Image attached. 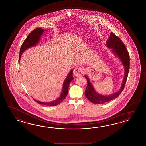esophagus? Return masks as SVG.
<instances>
[{
  "mask_svg": "<svg viewBox=\"0 0 146 146\" xmlns=\"http://www.w3.org/2000/svg\"><path fill=\"white\" fill-rule=\"evenodd\" d=\"M83 74V69L80 67H77L74 69V74L75 76H80Z\"/></svg>",
  "mask_w": 146,
  "mask_h": 146,
  "instance_id": "esophagus-1",
  "label": "esophagus"
}]
</instances>
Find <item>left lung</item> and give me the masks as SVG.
<instances>
[{
    "label": "left lung",
    "mask_w": 146,
    "mask_h": 146,
    "mask_svg": "<svg viewBox=\"0 0 146 146\" xmlns=\"http://www.w3.org/2000/svg\"><path fill=\"white\" fill-rule=\"evenodd\" d=\"M106 45L109 48L112 49V52L121 60L125 69V76L119 90H118L117 92L110 96H103L96 92L94 89L92 84H91L88 77L86 75L84 76L87 80V86L84 92L85 96L91 102L96 104H103L111 101L119 96L124 89L129 70V54L127 52L126 48L121 40L113 32H111L109 40L106 41Z\"/></svg>",
    "instance_id": "8db88e82"
}]
</instances>
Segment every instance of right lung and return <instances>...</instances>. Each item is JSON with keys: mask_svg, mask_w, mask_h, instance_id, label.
Wrapping results in <instances>:
<instances>
[{"mask_svg": "<svg viewBox=\"0 0 146 146\" xmlns=\"http://www.w3.org/2000/svg\"><path fill=\"white\" fill-rule=\"evenodd\" d=\"M44 31V30L42 28H36L28 35V36L26 38L25 41L23 42V43H22V45L20 48V54H19V62H20V59L21 58V56L22 53H23L25 50L30 48L31 47L34 46L39 42L40 36L43 33ZM72 74H73V69H72V70L69 73L67 77H66L65 80H64V82L63 83V86H62L61 94L59 98H57L56 100L50 102H42L38 101L36 100L35 99H34V101H35L38 103L43 104V105H46V106H55L59 104V103L62 102V101L65 99L66 97L67 96V94L68 92L69 84L70 83V82L74 79Z\"/></svg>", "mask_w": 146, "mask_h": 146, "instance_id": "1", "label": "right lung"}]
</instances>
